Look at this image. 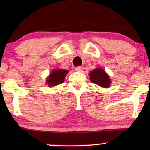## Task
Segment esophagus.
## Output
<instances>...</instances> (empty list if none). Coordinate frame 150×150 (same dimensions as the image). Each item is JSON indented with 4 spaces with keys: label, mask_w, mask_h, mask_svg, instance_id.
<instances>
[{
    "label": "esophagus",
    "mask_w": 150,
    "mask_h": 150,
    "mask_svg": "<svg viewBox=\"0 0 150 150\" xmlns=\"http://www.w3.org/2000/svg\"><path fill=\"white\" fill-rule=\"evenodd\" d=\"M75 71H81L82 69H83V67L82 66H77L75 67Z\"/></svg>",
    "instance_id": "esophagus-1"
}]
</instances>
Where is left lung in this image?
<instances>
[{
  "label": "left lung",
  "instance_id": "8db88e82",
  "mask_svg": "<svg viewBox=\"0 0 150 150\" xmlns=\"http://www.w3.org/2000/svg\"><path fill=\"white\" fill-rule=\"evenodd\" d=\"M90 81L102 87H108L110 85V79L105 71L102 68H96L89 73Z\"/></svg>",
  "mask_w": 150,
  "mask_h": 150
}]
</instances>
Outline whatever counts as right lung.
Instances as JSON below:
<instances>
[{
    "instance_id": "add662e5",
    "label": "right lung",
    "mask_w": 150,
    "mask_h": 150,
    "mask_svg": "<svg viewBox=\"0 0 150 150\" xmlns=\"http://www.w3.org/2000/svg\"><path fill=\"white\" fill-rule=\"evenodd\" d=\"M67 72L68 71L65 69H54L47 79L48 85L52 87L63 83Z\"/></svg>"
}]
</instances>
